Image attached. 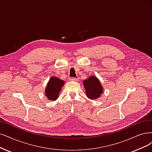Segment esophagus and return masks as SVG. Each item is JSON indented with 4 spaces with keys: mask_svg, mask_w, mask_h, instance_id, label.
I'll use <instances>...</instances> for the list:
<instances>
[{
    "mask_svg": "<svg viewBox=\"0 0 152 152\" xmlns=\"http://www.w3.org/2000/svg\"><path fill=\"white\" fill-rule=\"evenodd\" d=\"M69 81H78V78H77V77H71V78H69Z\"/></svg>",
    "mask_w": 152,
    "mask_h": 152,
    "instance_id": "obj_1",
    "label": "esophagus"
}]
</instances>
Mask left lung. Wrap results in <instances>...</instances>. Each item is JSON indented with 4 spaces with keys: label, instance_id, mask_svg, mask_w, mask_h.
<instances>
[{
    "label": "left lung",
    "instance_id": "left-lung-1",
    "mask_svg": "<svg viewBox=\"0 0 152 152\" xmlns=\"http://www.w3.org/2000/svg\"><path fill=\"white\" fill-rule=\"evenodd\" d=\"M83 85L85 88L86 96L89 99H98L103 93V88L96 76H92L84 80Z\"/></svg>",
    "mask_w": 152,
    "mask_h": 152
}]
</instances>
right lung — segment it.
Masks as SVG:
<instances>
[{
    "label": "right lung",
    "mask_w": 152,
    "mask_h": 152,
    "mask_svg": "<svg viewBox=\"0 0 152 152\" xmlns=\"http://www.w3.org/2000/svg\"><path fill=\"white\" fill-rule=\"evenodd\" d=\"M65 82L59 78L53 76L49 79L45 89V94L49 100L55 101L59 97V94Z\"/></svg>",
    "instance_id": "right-lung-1"
}]
</instances>
